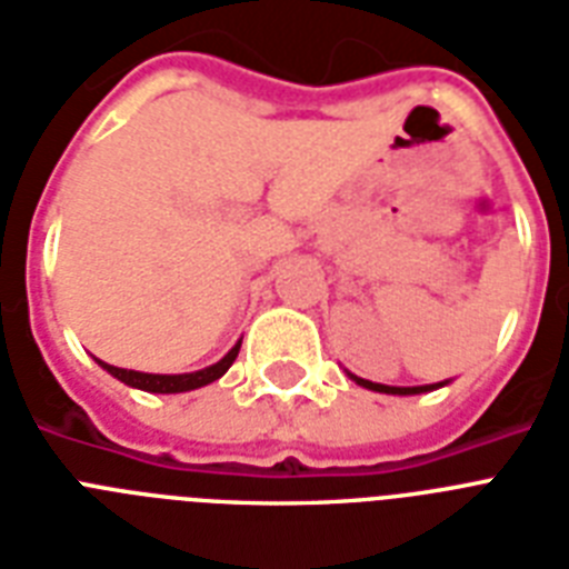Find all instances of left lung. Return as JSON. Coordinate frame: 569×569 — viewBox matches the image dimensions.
I'll return each instance as SVG.
<instances>
[{
	"mask_svg": "<svg viewBox=\"0 0 569 569\" xmlns=\"http://www.w3.org/2000/svg\"><path fill=\"white\" fill-rule=\"evenodd\" d=\"M348 377L357 382V386H362V389H368V391H380V395H400V397L423 395V391H436V389H441V386H447V382H450V380H445V382H432V386H382V382L362 380V377H357V373H350V371H348Z\"/></svg>",
	"mask_w": 569,
	"mask_h": 569,
	"instance_id": "8db88e82",
	"label": "left lung"
}]
</instances>
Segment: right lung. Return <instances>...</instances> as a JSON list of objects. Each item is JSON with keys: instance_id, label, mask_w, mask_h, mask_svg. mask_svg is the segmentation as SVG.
<instances>
[{"instance_id": "1", "label": "right lung", "mask_w": 569, "mask_h": 569, "mask_svg": "<svg viewBox=\"0 0 569 569\" xmlns=\"http://www.w3.org/2000/svg\"><path fill=\"white\" fill-rule=\"evenodd\" d=\"M239 348H242V341H237L233 348L224 353L216 365L210 368H201V371H192V373H146V371H128V368H117V365H108L96 359V362L110 373V377H117L119 382L124 386H131V389H140V391H151V395H180V391H192V389H201V386H210L216 382L219 377L228 373V368L237 362L239 357Z\"/></svg>"}]
</instances>
